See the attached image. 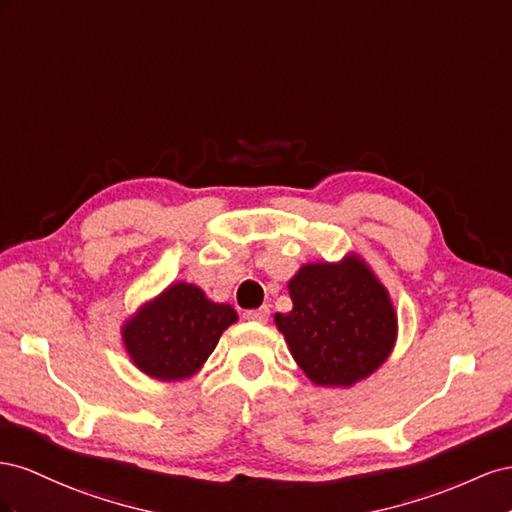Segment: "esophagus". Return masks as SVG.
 <instances>
[{
    "instance_id": "1",
    "label": "esophagus",
    "mask_w": 512,
    "mask_h": 512,
    "mask_svg": "<svg viewBox=\"0 0 512 512\" xmlns=\"http://www.w3.org/2000/svg\"><path fill=\"white\" fill-rule=\"evenodd\" d=\"M244 317L251 319V321H259V324H264V321H268V317H270V309H268V306H259V309H255V311H246Z\"/></svg>"
}]
</instances>
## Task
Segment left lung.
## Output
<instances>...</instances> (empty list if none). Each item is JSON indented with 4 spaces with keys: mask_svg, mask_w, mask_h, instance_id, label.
<instances>
[{
    "mask_svg": "<svg viewBox=\"0 0 512 512\" xmlns=\"http://www.w3.org/2000/svg\"><path fill=\"white\" fill-rule=\"evenodd\" d=\"M294 309L276 313L291 356L319 386H352L382 364L397 339L384 285L362 259L309 264L289 281Z\"/></svg>",
    "mask_w": 512,
    "mask_h": 512,
    "instance_id": "left-lung-1",
    "label": "left lung"
}]
</instances>
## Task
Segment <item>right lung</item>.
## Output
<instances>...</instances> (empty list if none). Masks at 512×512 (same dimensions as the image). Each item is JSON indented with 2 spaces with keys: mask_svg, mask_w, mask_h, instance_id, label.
Masks as SVG:
<instances>
[{
  "mask_svg": "<svg viewBox=\"0 0 512 512\" xmlns=\"http://www.w3.org/2000/svg\"><path fill=\"white\" fill-rule=\"evenodd\" d=\"M238 313L206 298L195 285L175 283L126 321V352L150 377L175 382L191 377L208 360Z\"/></svg>",
  "mask_w": 512,
  "mask_h": 512,
  "instance_id": "obj_1",
  "label": "right lung"
}]
</instances>
